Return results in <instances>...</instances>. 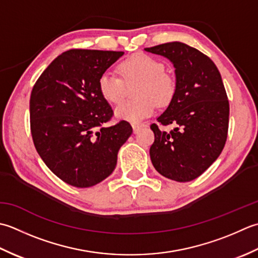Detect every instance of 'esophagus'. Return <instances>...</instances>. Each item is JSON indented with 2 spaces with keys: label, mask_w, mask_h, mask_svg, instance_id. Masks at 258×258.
Segmentation results:
<instances>
[{
  "label": "esophagus",
  "mask_w": 258,
  "mask_h": 258,
  "mask_svg": "<svg viewBox=\"0 0 258 258\" xmlns=\"http://www.w3.org/2000/svg\"><path fill=\"white\" fill-rule=\"evenodd\" d=\"M145 123H133V128H134V133L135 134H137V133H139V130L141 129V128H144L145 127Z\"/></svg>",
  "instance_id": "1"
}]
</instances>
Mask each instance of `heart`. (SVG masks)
Returning a JSON list of instances; mask_svg holds the SVG:
<instances>
[{"instance_id":"1","label":"heart","mask_w":258,"mask_h":258,"mask_svg":"<svg viewBox=\"0 0 258 258\" xmlns=\"http://www.w3.org/2000/svg\"><path fill=\"white\" fill-rule=\"evenodd\" d=\"M165 64L154 56L137 53L121 61L117 67L119 75L103 72L99 78V91L110 103H119L125 94V85L138 82L136 99L128 100L115 108L119 119L138 122L154 113L156 106L166 107L176 93V81L165 72Z\"/></svg>"}]
</instances>
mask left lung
Returning <instances> with one entry per match:
<instances>
[{"instance_id": "obj_1", "label": "left lung", "mask_w": 258, "mask_h": 258, "mask_svg": "<svg viewBox=\"0 0 258 258\" xmlns=\"http://www.w3.org/2000/svg\"><path fill=\"white\" fill-rule=\"evenodd\" d=\"M145 50L166 56L176 69L175 97L157 119L164 127H176L166 133L150 125L155 134L151 162L171 180H194L218 158L227 139L229 102L222 77L206 54L181 42Z\"/></svg>"}]
</instances>
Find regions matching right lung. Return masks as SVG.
<instances>
[{"label":"right lung","mask_w":258,"mask_h":258,"mask_svg":"<svg viewBox=\"0 0 258 258\" xmlns=\"http://www.w3.org/2000/svg\"><path fill=\"white\" fill-rule=\"evenodd\" d=\"M122 51L72 49L51 62L30 98L33 144L49 169L71 186L87 188L106 179L118 151L133 134L121 120L103 125L113 111L99 91L100 76Z\"/></svg>","instance_id":"add662e5"}]
</instances>
